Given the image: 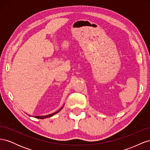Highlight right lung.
<instances>
[{"label":"right lung","mask_w":150,"mask_h":150,"mask_svg":"<svg viewBox=\"0 0 150 150\" xmlns=\"http://www.w3.org/2000/svg\"><path fill=\"white\" fill-rule=\"evenodd\" d=\"M63 106H62L61 109H59V110L58 111H57L56 112L52 113V114L48 115H46V116H35V118H38V119H44V118H47V117H51V116H54V115H55V114H56V113H57V112H59V111L62 110V109L63 108ZM29 116H30V115H29Z\"/></svg>","instance_id":"1"}]
</instances>
